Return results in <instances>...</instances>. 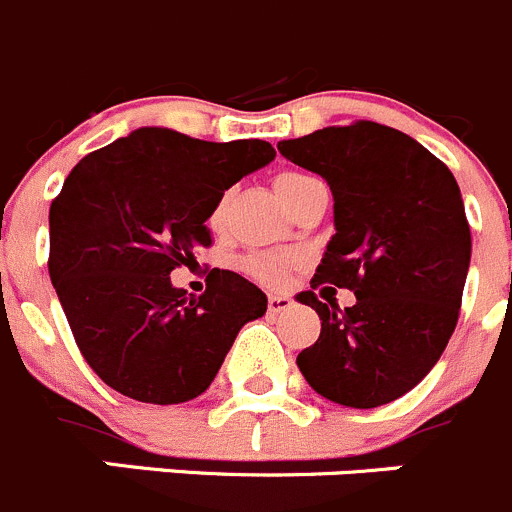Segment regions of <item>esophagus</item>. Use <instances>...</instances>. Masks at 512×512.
Segmentation results:
<instances>
[{"label": "esophagus", "mask_w": 512, "mask_h": 512, "mask_svg": "<svg viewBox=\"0 0 512 512\" xmlns=\"http://www.w3.org/2000/svg\"><path fill=\"white\" fill-rule=\"evenodd\" d=\"M292 304V297H287V294H269V312H284Z\"/></svg>", "instance_id": "esophagus-1"}]
</instances>
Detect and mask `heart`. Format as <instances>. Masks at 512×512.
Wrapping results in <instances>:
<instances>
[{"instance_id":"1","label":"heart","mask_w":512,"mask_h":512,"mask_svg":"<svg viewBox=\"0 0 512 512\" xmlns=\"http://www.w3.org/2000/svg\"><path fill=\"white\" fill-rule=\"evenodd\" d=\"M304 180H309L307 175H299V172H284V175L276 177V190H279L281 200L289 198V192L294 190L297 185H302ZM228 200H231V195L228 192H223L218 200H215L213 210H210V228H220L225 220V210H228ZM297 261V256H287V253H253V256H248L246 259V271L251 276H256L259 281H264V284H281L284 281V276H287L289 266Z\"/></svg>"}]
</instances>
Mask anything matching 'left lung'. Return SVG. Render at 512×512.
I'll list each match as a JSON object with an SVG mask.
<instances>
[{
	"mask_svg": "<svg viewBox=\"0 0 512 512\" xmlns=\"http://www.w3.org/2000/svg\"><path fill=\"white\" fill-rule=\"evenodd\" d=\"M276 147L325 177L335 200V236L312 287L355 294L345 309L297 294L322 320L317 342L297 355L304 381L350 409L396 401L437 365L457 327L472 256L457 180L416 139L375 121Z\"/></svg>",
	"mask_w": 512,
	"mask_h": 512,
	"instance_id": "1",
	"label": "left lung"
}]
</instances>
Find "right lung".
<instances>
[{
	"label": "right lung",
	"mask_w": 512,
	"mask_h": 512,
	"mask_svg": "<svg viewBox=\"0 0 512 512\" xmlns=\"http://www.w3.org/2000/svg\"><path fill=\"white\" fill-rule=\"evenodd\" d=\"M276 157L261 139L203 142L142 126L86 154L50 205V281L83 358L106 386L142 403H185L213 383L266 294L213 269L187 297L172 284L213 243L215 200Z\"/></svg>",
	"instance_id": "add662e5"
}]
</instances>
